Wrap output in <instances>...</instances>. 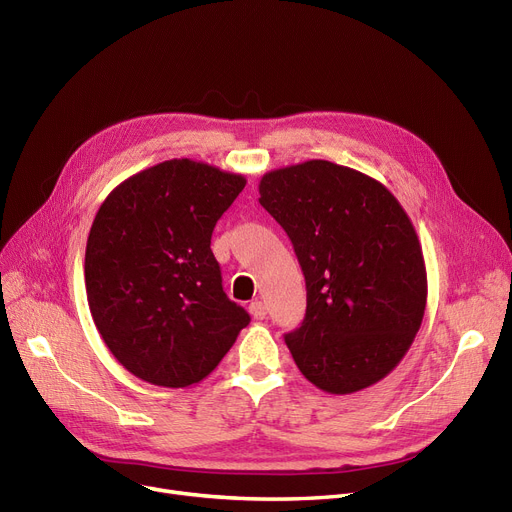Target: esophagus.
<instances>
[{
  "instance_id": "esophagus-1",
  "label": "esophagus",
  "mask_w": 512,
  "mask_h": 512,
  "mask_svg": "<svg viewBox=\"0 0 512 512\" xmlns=\"http://www.w3.org/2000/svg\"><path fill=\"white\" fill-rule=\"evenodd\" d=\"M249 313H251L255 319H265V315H267L265 305H263L261 301H253V303L249 305Z\"/></svg>"
}]
</instances>
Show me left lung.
Segmentation results:
<instances>
[{
    "mask_svg": "<svg viewBox=\"0 0 512 512\" xmlns=\"http://www.w3.org/2000/svg\"><path fill=\"white\" fill-rule=\"evenodd\" d=\"M259 203L288 234L305 276V319L284 336L301 373L330 394L384 380L427 303L407 211L382 182L326 159L263 174Z\"/></svg>",
    "mask_w": 512,
    "mask_h": 512,
    "instance_id": "8db88e82",
    "label": "left lung"
}]
</instances>
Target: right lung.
Listing matches in <instances>:
<instances>
[{
  "label": "right lung",
  "instance_id": "right-lung-1",
  "mask_svg": "<svg viewBox=\"0 0 512 512\" xmlns=\"http://www.w3.org/2000/svg\"><path fill=\"white\" fill-rule=\"evenodd\" d=\"M245 184L203 161L168 159L101 203L85 253L87 301L105 346L137 378L199 384L251 321L226 297L211 253L215 222Z\"/></svg>",
  "mask_w": 512,
  "mask_h": 512
}]
</instances>
